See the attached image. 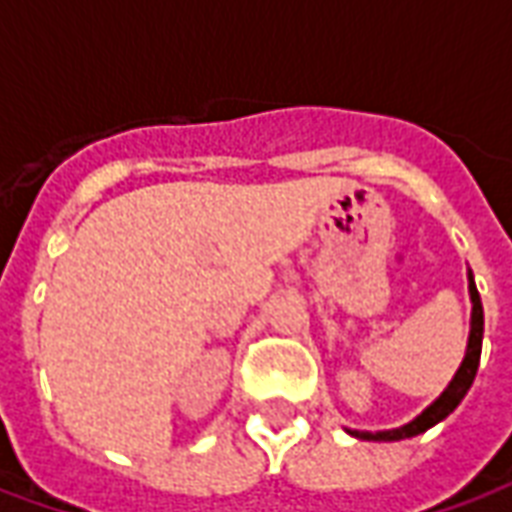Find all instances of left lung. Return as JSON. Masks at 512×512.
<instances>
[{
	"instance_id": "8db88e82",
	"label": "left lung",
	"mask_w": 512,
	"mask_h": 512,
	"mask_svg": "<svg viewBox=\"0 0 512 512\" xmlns=\"http://www.w3.org/2000/svg\"><path fill=\"white\" fill-rule=\"evenodd\" d=\"M469 293H472V332H469L466 356H463L458 373H455V378L450 381V386L441 392L439 400H436L433 406L425 408L414 422L403 425V428L381 430V433H362V430H348V433H354L356 439H367V441L408 439V436H417V433H422V430L433 428L436 422H441L444 417H450L452 411L458 408L463 395L469 392L474 376H477V367H480V351H483V301H480V293H477V285H474L472 271H469Z\"/></svg>"
}]
</instances>
